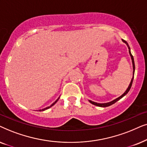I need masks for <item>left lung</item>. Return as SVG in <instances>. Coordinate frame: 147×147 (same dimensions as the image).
Instances as JSON below:
<instances>
[{"mask_svg": "<svg viewBox=\"0 0 147 147\" xmlns=\"http://www.w3.org/2000/svg\"><path fill=\"white\" fill-rule=\"evenodd\" d=\"M122 42L125 43V44H126L127 47H128V51H129V54H130V56L131 57V60H132V68H133V72H132V79H131V81L130 83V85H128V88H127V89L125 91V92L124 93L122 94V95H120V97H118V98L113 99L111 101H109V102H107V103H97V102H95V101H91V100H89V101L92 104L96 105V106H99V107H107V106H109V105L113 104V103H115L116 102V101H118V100H120V99H122L123 97L125 96V95H126L127 93H128V91H130L131 87H132V82H133V79H134V71H135V64H134V58H133V56L132 55V54H131V52H130V46H129V45L128 43H127L126 41H125L124 40H122Z\"/></svg>", "mask_w": 147, "mask_h": 147, "instance_id": "8db88e82", "label": "left lung"}]
</instances>
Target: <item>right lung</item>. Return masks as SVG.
Masks as SVG:
<instances>
[{"mask_svg": "<svg viewBox=\"0 0 147 147\" xmlns=\"http://www.w3.org/2000/svg\"><path fill=\"white\" fill-rule=\"evenodd\" d=\"M59 98H60V97H58V98L57 99H56V100L55 101H54V102L53 103H52V105H50V106H48V107H46V108H44V109H40V110H39V111H45V110H46V109H49V108H50V107H52V106H53V105H54V104H55V103H56V102H57V101H58V99H59Z\"/></svg>", "mask_w": 147, "mask_h": 147, "instance_id": "obj_1", "label": "right lung"}]
</instances>
